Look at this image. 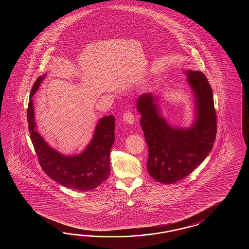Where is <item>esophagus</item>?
<instances>
[{
    "instance_id": "1",
    "label": "esophagus",
    "mask_w": 249,
    "mask_h": 249,
    "mask_svg": "<svg viewBox=\"0 0 249 249\" xmlns=\"http://www.w3.org/2000/svg\"><path fill=\"white\" fill-rule=\"evenodd\" d=\"M123 119H124L125 122L128 123V124H132L133 122H134V115H133V113H132V111L127 110L126 112H124V115H123Z\"/></svg>"
}]
</instances>
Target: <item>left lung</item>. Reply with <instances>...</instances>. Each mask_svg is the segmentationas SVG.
Here are the masks:
<instances>
[{
	"label": "left lung",
	"instance_id": "obj_1",
	"mask_svg": "<svg viewBox=\"0 0 249 249\" xmlns=\"http://www.w3.org/2000/svg\"><path fill=\"white\" fill-rule=\"evenodd\" d=\"M186 74L196 100V119L191 128L170 126L160 117L151 94H143L137 101L148 148L147 169L155 180L164 184L191 175L210 153L216 137V110L211 86L200 71L188 70Z\"/></svg>",
	"mask_w": 249,
	"mask_h": 249
}]
</instances>
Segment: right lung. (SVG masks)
Here are the masks:
<instances>
[{"label": "right lung", "mask_w": 249, "mask_h": 249, "mask_svg": "<svg viewBox=\"0 0 249 249\" xmlns=\"http://www.w3.org/2000/svg\"><path fill=\"white\" fill-rule=\"evenodd\" d=\"M44 76L36 80L27 107L28 129L39 164L50 178L61 185L79 191L93 190L110 174L109 155L115 142V117L109 115L101 118L93 139L83 153L75 157L62 156L50 148L36 130L32 97Z\"/></svg>", "instance_id": "add662e5"}]
</instances>
